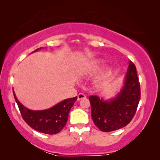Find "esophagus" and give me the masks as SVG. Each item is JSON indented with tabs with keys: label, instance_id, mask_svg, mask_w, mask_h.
Listing matches in <instances>:
<instances>
[{
	"label": "esophagus",
	"instance_id": "obj_1",
	"mask_svg": "<svg viewBox=\"0 0 160 160\" xmlns=\"http://www.w3.org/2000/svg\"><path fill=\"white\" fill-rule=\"evenodd\" d=\"M86 96L84 94H82V93H80V94L78 95V100L80 101L82 98H86Z\"/></svg>",
	"mask_w": 160,
	"mask_h": 160
}]
</instances>
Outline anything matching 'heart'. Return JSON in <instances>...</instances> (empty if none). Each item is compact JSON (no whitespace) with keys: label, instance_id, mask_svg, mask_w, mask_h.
Masks as SVG:
<instances>
[{"label":"heart","instance_id":"heart-1","mask_svg":"<svg viewBox=\"0 0 160 160\" xmlns=\"http://www.w3.org/2000/svg\"><path fill=\"white\" fill-rule=\"evenodd\" d=\"M104 64V61H103V60H98V61L92 62L90 65L88 66L87 72H89V73L95 72V71H98V70ZM111 73H112V70L111 68L105 69L103 72H102V74L99 75L98 80H104V79L108 78V77L111 74Z\"/></svg>","mask_w":160,"mask_h":160}]
</instances>
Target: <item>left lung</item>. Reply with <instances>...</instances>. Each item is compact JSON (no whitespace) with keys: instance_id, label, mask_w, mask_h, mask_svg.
Returning <instances> with one entry per match:
<instances>
[{"instance_id":"8db88e82","label":"left lung","mask_w":160,"mask_h":160,"mask_svg":"<svg viewBox=\"0 0 160 160\" xmlns=\"http://www.w3.org/2000/svg\"><path fill=\"white\" fill-rule=\"evenodd\" d=\"M140 98L136 68L130 61L123 86L115 97L108 100L98 95L89 97L93 122L101 131L105 132L123 128L132 120Z\"/></svg>"}]
</instances>
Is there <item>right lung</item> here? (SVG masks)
<instances>
[{
  "label": "right lung",
  "mask_w": 160,
  "mask_h": 160,
  "mask_svg": "<svg viewBox=\"0 0 160 160\" xmlns=\"http://www.w3.org/2000/svg\"><path fill=\"white\" fill-rule=\"evenodd\" d=\"M41 49L42 47H40L32 52H37ZM13 95L16 102L19 106L20 113L26 123L37 131L48 135L58 133L65 127L70 110L78 99L77 96L74 98H67L48 109L33 111L25 107L18 100L14 91Z\"/></svg>",
  "instance_id": "add662e5"
}]
</instances>
